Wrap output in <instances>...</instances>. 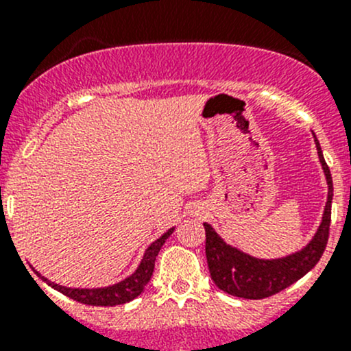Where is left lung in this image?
I'll list each match as a JSON object with an SVG mask.
<instances>
[{"label": "left lung", "instance_id": "1", "mask_svg": "<svg viewBox=\"0 0 351 351\" xmlns=\"http://www.w3.org/2000/svg\"><path fill=\"white\" fill-rule=\"evenodd\" d=\"M314 141H316L317 154H319V161L323 165L328 182L326 208H324L323 222L316 236L304 250L289 256L278 258V260H258L226 244L210 226L204 224L205 256H207L208 271L214 284L221 290L231 295L243 297V299H265L295 284L321 260L326 250L329 224H331L332 180L316 136H314Z\"/></svg>", "mask_w": 351, "mask_h": 351}]
</instances>
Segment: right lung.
I'll return each mask as SVG.
<instances>
[{
    "label": "right lung",
    "instance_id": "obj_1",
    "mask_svg": "<svg viewBox=\"0 0 351 351\" xmlns=\"http://www.w3.org/2000/svg\"><path fill=\"white\" fill-rule=\"evenodd\" d=\"M173 231H175V228H171L169 231H166L161 238L156 239V241L147 247L146 253H144V258L143 261H141L139 268H137L130 277H127L125 280L119 282V284L115 285L104 287V289H69V287H62L54 284V282H49L47 278L44 277L40 278L45 284H49L52 289L64 293L69 299L81 304H88V306H120V304L130 302V300L136 299V297L143 292L144 287L147 285V282L153 277L156 256H158L159 250H161V246L165 244L166 239L171 236Z\"/></svg>",
    "mask_w": 351,
    "mask_h": 351
}]
</instances>
